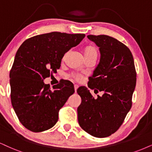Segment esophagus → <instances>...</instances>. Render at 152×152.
<instances>
[{"mask_svg": "<svg viewBox=\"0 0 152 152\" xmlns=\"http://www.w3.org/2000/svg\"><path fill=\"white\" fill-rule=\"evenodd\" d=\"M78 87H79V86H78L77 85H74V88H75V92H76V91H77V88Z\"/></svg>", "mask_w": 152, "mask_h": 152, "instance_id": "esophagus-1", "label": "esophagus"}]
</instances>
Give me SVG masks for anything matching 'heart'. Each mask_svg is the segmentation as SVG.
<instances>
[{
	"label": "heart",
	"mask_w": 152,
	"mask_h": 152,
	"mask_svg": "<svg viewBox=\"0 0 152 152\" xmlns=\"http://www.w3.org/2000/svg\"><path fill=\"white\" fill-rule=\"evenodd\" d=\"M82 51H83L85 60L94 57L97 58V56H98V49L95 46H92V45H87V46H85L83 48ZM72 77L75 79L77 80L81 79V75H73Z\"/></svg>",
	"instance_id": "obj_1"
}]
</instances>
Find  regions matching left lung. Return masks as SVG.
<instances>
[{"label":"left lung","instance_id":"left-lung-1","mask_svg":"<svg viewBox=\"0 0 152 152\" xmlns=\"http://www.w3.org/2000/svg\"><path fill=\"white\" fill-rule=\"evenodd\" d=\"M87 38L99 47L101 55L88 87L103 94L94 99L87 87L78 88L82 99L78 123L87 133L102 138L117 131L130 110L137 75L133 56L123 43L107 35H88Z\"/></svg>","mask_w":152,"mask_h":152}]
</instances>
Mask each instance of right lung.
Masks as SVG:
<instances>
[{"label":"right lung","instance_id":"add662e5","mask_svg":"<svg viewBox=\"0 0 152 152\" xmlns=\"http://www.w3.org/2000/svg\"><path fill=\"white\" fill-rule=\"evenodd\" d=\"M85 37L53 31L28 39L18 48L10 72L11 102L28 130L43 132L57 123L59 110L75 92L74 85L65 80L50 89L44 80L57 72L64 54Z\"/></svg>","mask_w":152,"mask_h":152}]
</instances>
